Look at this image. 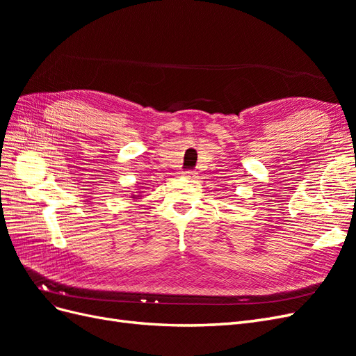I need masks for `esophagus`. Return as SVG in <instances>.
Masks as SVG:
<instances>
[{
	"mask_svg": "<svg viewBox=\"0 0 356 356\" xmlns=\"http://www.w3.org/2000/svg\"><path fill=\"white\" fill-rule=\"evenodd\" d=\"M184 177L188 179H197V172L196 170H187L184 172Z\"/></svg>",
	"mask_w": 356,
	"mask_h": 356,
	"instance_id": "esophagus-1",
	"label": "esophagus"
}]
</instances>
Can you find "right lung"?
I'll use <instances>...</instances> for the list:
<instances>
[{
	"label": "right lung",
	"mask_w": 356,
	"mask_h": 356,
	"mask_svg": "<svg viewBox=\"0 0 356 356\" xmlns=\"http://www.w3.org/2000/svg\"><path fill=\"white\" fill-rule=\"evenodd\" d=\"M132 197H134V199H136V197H139V196H136V195H132Z\"/></svg>",
	"instance_id": "1"
}]
</instances>
